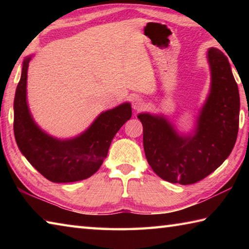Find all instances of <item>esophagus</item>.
Segmentation results:
<instances>
[{
    "mask_svg": "<svg viewBox=\"0 0 249 249\" xmlns=\"http://www.w3.org/2000/svg\"><path fill=\"white\" fill-rule=\"evenodd\" d=\"M143 107H144L143 99H141V98H139V97H136V98L133 99V108H134V110L139 111V110H141Z\"/></svg>",
    "mask_w": 249,
    "mask_h": 249,
    "instance_id": "obj_1",
    "label": "esophagus"
}]
</instances>
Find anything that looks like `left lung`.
I'll use <instances>...</instances> for the list:
<instances>
[{"instance_id": "1", "label": "left lung", "mask_w": 249, "mask_h": 249, "mask_svg": "<svg viewBox=\"0 0 249 249\" xmlns=\"http://www.w3.org/2000/svg\"><path fill=\"white\" fill-rule=\"evenodd\" d=\"M211 88L190 134H178L162 114L139 113L147 162L170 183H197L223 163L235 144L240 95L231 66L219 49L208 50Z\"/></svg>"}]
</instances>
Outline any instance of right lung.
<instances>
[{
  "label": "right lung",
  "instance_id": "obj_1",
  "mask_svg": "<svg viewBox=\"0 0 249 249\" xmlns=\"http://www.w3.org/2000/svg\"><path fill=\"white\" fill-rule=\"evenodd\" d=\"M32 55L26 56L14 100V133L28 161L53 183L86 179L96 172L108 154L113 137L131 118L129 103L100 113L82 134L57 139L41 129L32 116L26 100V80Z\"/></svg>",
  "mask_w": 249,
  "mask_h": 249
}]
</instances>
